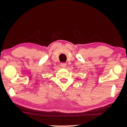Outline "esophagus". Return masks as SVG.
<instances>
[{"mask_svg":"<svg viewBox=\"0 0 127 127\" xmlns=\"http://www.w3.org/2000/svg\"><path fill=\"white\" fill-rule=\"evenodd\" d=\"M61 66L63 68H65L66 66V64L65 63H61Z\"/></svg>","mask_w":127,"mask_h":127,"instance_id":"esophagus-1","label":"esophagus"}]
</instances>
